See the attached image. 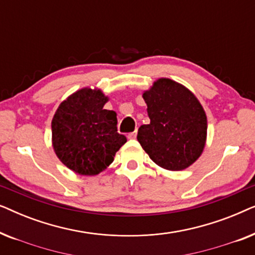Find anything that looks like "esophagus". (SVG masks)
<instances>
[{
    "label": "esophagus",
    "instance_id": "obj_1",
    "mask_svg": "<svg viewBox=\"0 0 255 255\" xmlns=\"http://www.w3.org/2000/svg\"><path fill=\"white\" fill-rule=\"evenodd\" d=\"M128 137L130 139H134L135 137H137V130H134L133 132H130V133L128 134Z\"/></svg>",
    "mask_w": 255,
    "mask_h": 255
}]
</instances>
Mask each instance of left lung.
Here are the masks:
<instances>
[{"label":"left lung","instance_id":"1","mask_svg":"<svg viewBox=\"0 0 255 255\" xmlns=\"http://www.w3.org/2000/svg\"><path fill=\"white\" fill-rule=\"evenodd\" d=\"M149 124L137 139L152 161L167 170H182L200 158L207 142V114L187 87L160 78L142 92Z\"/></svg>","mask_w":255,"mask_h":255}]
</instances>
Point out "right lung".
<instances>
[{"label":"right lung","instance_id":"1","mask_svg":"<svg viewBox=\"0 0 255 255\" xmlns=\"http://www.w3.org/2000/svg\"><path fill=\"white\" fill-rule=\"evenodd\" d=\"M109 97L99 88L76 90L59 104L52 120V146L58 159L79 175L106 170L127 142L117 132V114L104 109Z\"/></svg>","mask_w":255,"mask_h":255}]
</instances>
